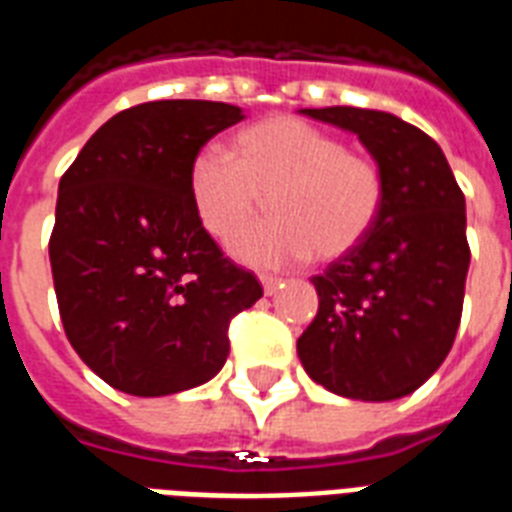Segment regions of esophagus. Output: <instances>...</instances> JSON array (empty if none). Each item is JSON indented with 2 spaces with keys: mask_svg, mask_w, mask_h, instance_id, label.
<instances>
[{
  "mask_svg": "<svg viewBox=\"0 0 512 512\" xmlns=\"http://www.w3.org/2000/svg\"><path fill=\"white\" fill-rule=\"evenodd\" d=\"M259 280H261V285H264V293H267V296H275L277 288L282 285L280 277H272V275H259Z\"/></svg>",
  "mask_w": 512,
  "mask_h": 512,
  "instance_id": "esophagus-1",
  "label": "esophagus"
}]
</instances>
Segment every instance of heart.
<instances>
[{"label":"heart","mask_w":512,"mask_h":512,"mask_svg":"<svg viewBox=\"0 0 512 512\" xmlns=\"http://www.w3.org/2000/svg\"><path fill=\"white\" fill-rule=\"evenodd\" d=\"M200 227L230 240L269 198L272 222L235 237L230 251L248 264L335 259L365 240L383 203V177L367 155L346 150L330 132L269 118L235 134L230 158L200 150L187 171Z\"/></svg>","instance_id":"b5f03b06"}]
</instances>
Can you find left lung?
Here are the masks:
<instances>
[{
    "mask_svg": "<svg viewBox=\"0 0 512 512\" xmlns=\"http://www.w3.org/2000/svg\"><path fill=\"white\" fill-rule=\"evenodd\" d=\"M298 113L357 134L383 177L365 240L312 277L320 309L298 338V359L338 396L402 399L439 370L460 327L465 195L441 147L394 113L346 105Z\"/></svg>",
    "mask_w": 512,
    "mask_h": 512,
    "instance_id": "8db88e82",
    "label": "left lung"
}]
</instances>
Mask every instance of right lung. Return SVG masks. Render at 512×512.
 <instances>
[{"mask_svg": "<svg viewBox=\"0 0 512 512\" xmlns=\"http://www.w3.org/2000/svg\"><path fill=\"white\" fill-rule=\"evenodd\" d=\"M243 118L227 102H142L105 121L60 179L49 237L60 320L87 367L124 394L214 378L230 320L264 296L200 227L187 192L200 147Z\"/></svg>", "mask_w": 512, "mask_h": 512, "instance_id": "obj_1", "label": "right lung"}]
</instances>
